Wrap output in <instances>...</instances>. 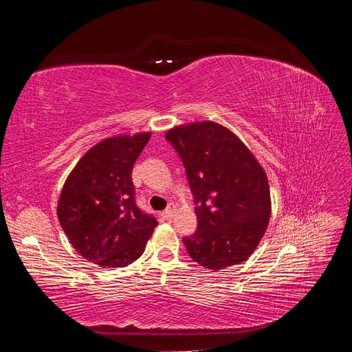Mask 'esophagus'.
<instances>
[{
  "label": "esophagus",
  "mask_w": 352,
  "mask_h": 352,
  "mask_svg": "<svg viewBox=\"0 0 352 352\" xmlns=\"http://www.w3.org/2000/svg\"><path fill=\"white\" fill-rule=\"evenodd\" d=\"M173 214H175V206H168L163 212H162V216L164 217V219H172L173 217Z\"/></svg>",
  "instance_id": "obj_1"
}]
</instances>
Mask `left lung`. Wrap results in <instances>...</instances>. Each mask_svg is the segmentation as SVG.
Instances as JSON below:
<instances>
[{"mask_svg": "<svg viewBox=\"0 0 352 352\" xmlns=\"http://www.w3.org/2000/svg\"><path fill=\"white\" fill-rule=\"evenodd\" d=\"M192 190L197 230L184 238L188 254L210 270L248 260L269 226L267 175L239 138L214 122L167 131Z\"/></svg>", "mask_w": 352, "mask_h": 352, "instance_id": "1", "label": "left lung"}]
</instances>
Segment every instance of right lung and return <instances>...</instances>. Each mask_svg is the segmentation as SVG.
Listing matches in <instances>:
<instances>
[{
    "instance_id": "add662e5",
    "label": "right lung",
    "mask_w": 352,
    "mask_h": 352,
    "mask_svg": "<svg viewBox=\"0 0 352 352\" xmlns=\"http://www.w3.org/2000/svg\"><path fill=\"white\" fill-rule=\"evenodd\" d=\"M151 132L107 138L67 176L57 216L73 248L101 267H126L145 251L157 226L135 202L132 168Z\"/></svg>"
}]
</instances>
